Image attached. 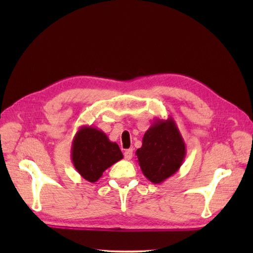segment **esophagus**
Wrapping results in <instances>:
<instances>
[{
	"label": "esophagus",
	"mask_w": 253,
	"mask_h": 253,
	"mask_svg": "<svg viewBox=\"0 0 253 253\" xmlns=\"http://www.w3.org/2000/svg\"><path fill=\"white\" fill-rule=\"evenodd\" d=\"M124 157H125V159H126L127 161L131 160V158H132V149H128V150H126L125 153H124Z\"/></svg>",
	"instance_id": "1"
}]
</instances>
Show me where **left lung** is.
Here are the masks:
<instances>
[{
	"label": "left lung",
	"mask_w": 253,
	"mask_h": 253,
	"mask_svg": "<svg viewBox=\"0 0 253 253\" xmlns=\"http://www.w3.org/2000/svg\"><path fill=\"white\" fill-rule=\"evenodd\" d=\"M136 155L143 175L153 184L173 176L186 158V144L174 118H157L144 132Z\"/></svg>",
	"instance_id": "8db88e82"
}]
</instances>
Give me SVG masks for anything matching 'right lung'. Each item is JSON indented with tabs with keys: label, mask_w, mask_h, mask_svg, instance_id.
Segmentation results:
<instances>
[{
	"label": "right lung",
	"mask_w": 253,
	"mask_h": 253,
	"mask_svg": "<svg viewBox=\"0 0 253 253\" xmlns=\"http://www.w3.org/2000/svg\"><path fill=\"white\" fill-rule=\"evenodd\" d=\"M123 158L118 144L96 127H80L73 139L72 162L80 176L90 182L98 181L104 170Z\"/></svg>",
	"instance_id": "1"
}]
</instances>
